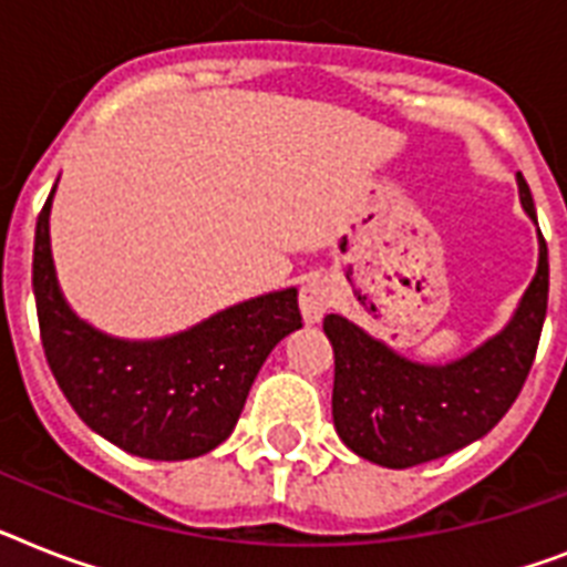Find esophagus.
Returning a JSON list of instances; mask_svg holds the SVG:
<instances>
[{
  "instance_id": "34e87169",
  "label": "esophagus",
  "mask_w": 567,
  "mask_h": 567,
  "mask_svg": "<svg viewBox=\"0 0 567 567\" xmlns=\"http://www.w3.org/2000/svg\"><path fill=\"white\" fill-rule=\"evenodd\" d=\"M331 308V288L326 279L311 276L299 288V311L306 317V323H320L323 315Z\"/></svg>"
}]
</instances>
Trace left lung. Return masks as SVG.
<instances>
[{"label": "left lung", "mask_w": 567, "mask_h": 567, "mask_svg": "<svg viewBox=\"0 0 567 567\" xmlns=\"http://www.w3.org/2000/svg\"><path fill=\"white\" fill-rule=\"evenodd\" d=\"M524 212L536 220L530 186L518 177ZM547 315V244L538 233V268L518 311L475 352L427 367L370 338L347 317L323 320L334 349L331 416L358 457L411 468L475 443L498 425L522 393Z\"/></svg>", "instance_id": "left-lung-1"}]
</instances>
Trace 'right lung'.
Listing matches in <instances>:
<instances>
[{"label":"right lung","instance_id":"1","mask_svg":"<svg viewBox=\"0 0 567 567\" xmlns=\"http://www.w3.org/2000/svg\"><path fill=\"white\" fill-rule=\"evenodd\" d=\"M49 209L52 195L37 218L31 282L45 361L66 402L136 457L192 460L224 443L270 349L302 326L297 288L238 302L172 338H110L60 293Z\"/></svg>","mask_w":567,"mask_h":567}]
</instances>
